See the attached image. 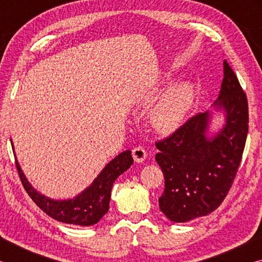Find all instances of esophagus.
Segmentation results:
<instances>
[{
  "mask_svg": "<svg viewBox=\"0 0 262 262\" xmlns=\"http://www.w3.org/2000/svg\"><path fill=\"white\" fill-rule=\"evenodd\" d=\"M132 154H133V158H134V161L136 163L144 162L145 158H147V151H145L142 147H135L132 150Z\"/></svg>",
  "mask_w": 262,
  "mask_h": 262,
  "instance_id": "obj_1",
  "label": "esophagus"
}]
</instances>
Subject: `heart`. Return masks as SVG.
<instances>
[{
    "instance_id": "b5f03b06",
    "label": "heart",
    "mask_w": 262,
    "mask_h": 262,
    "mask_svg": "<svg viewBox=\"0 0 262 262\" xmlns=\"http://www.w3.org/2000/svg\"><path fill=\"white\" fill-rule=\"evenodd\" d=\"M195 90L188 83H178L167 89L151 111V123L163 134H171L183 126L193 107Z\"/></svg>"
}]
</instances>
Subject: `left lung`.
Masks as SVG:
<instances>
[{"label": "left lung", "mask_w": 262, "mask_h": 262, "mask_svg": "<svg viewBox=\"0 0 262 262\" xmlns=\"http://www.w3.org/2000/svg\"><path fill=\"white\" fill-rule=\"evenodd\" d=\"M223 67L224 78L212 108L190 118L170 137L156 143V162L165 179L159 208L176 223L217 209L242 161L248 132L247 99L227 61ZM217 112L225 117V123L217 132H210Z\"/></svg>", "instance_id": "8db88e82"}]
</instances>
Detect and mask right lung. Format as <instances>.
I'll return each instance as SVG.
<instances>
[{
  "label": "right lung",
  "instance_id": "1",
  "mask_svg": "<svg viewBox=\"0 0 262 262\" xmlns=\"http://www.w3.org/2000/svg\"><path fill=\"white\" fill-rule=\"evenodd\" d=\"M11 145L14 149L12 141ZM133 163L134 161L132 157V151L125 150L119 154L117 157H114L101 170L97 178L92 181V184L77 194L76 196L73 199L57 200V199H51L45 194L38 192L30 184L16 158V166L21 184L35 205L52 219L62 222V223L81 225V227H90V225L97 224L101 220V217L108 211L111 190H112L114 181L119 176L127 171Z\"/></svg>",
  "mask_w": 262,
  "mask_h": 262
}]
</instances>
